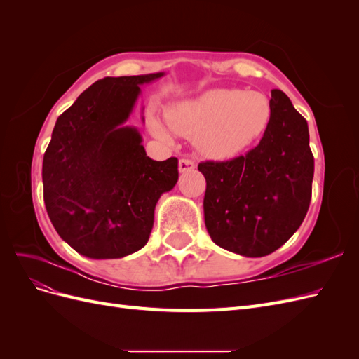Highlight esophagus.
Wrapping results in <instances>:
<instances>
[{"mask_svg": "<svg viewBox=\"0 0 359 359\" xmlns=\"http://www.w3.org/2000/svg\"><path fill=\"white\" fill-rule=\"evenodd\" d=\"M196 168V161L191 158H181L178 163V169L180 172H189Z\"/></svg>", "mask_w": 359, "mask_h": 359, "instance_id": "34e87169", "label": "esophagus"}]
</instances>
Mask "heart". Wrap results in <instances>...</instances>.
<instances>
[{
	"label": "heart",
	"instance_id": "obj_1",
	"mask_svg": "<svg viewBox=\"0 0 359 359\" xmlns=\"http://www.w3.org/2000/svg\"><path fill=\"white\" fill-rule=\"evenodd\" d=\"M166 116L177 133L198 137L203 153L231 157L265 132L271 119V103L259 91L210 90L172 104ZM153 133L163 140L170 139L158 121L153 123Z\"/></svg>",
	"mask_w": 359,
	"mask_h": 359
}]
</instances>
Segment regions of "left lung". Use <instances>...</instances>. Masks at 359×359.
I'll use <instances>...</instances> for the list:
<instances>
[{
	"label": "left lung",
	"instance_id": "8db88e82",
	"mask_svg": "<svg viewBox=\"0 0 359 359\" xmlns=\"http://www.w3.org/2000/svg\"><path fill=\"white\" fill-rule=\"evenodd\" d=\"M257 147L226 161H202L205 226L222 248L247 257L276 252L306 217L314 173L309 126L280 90Z\"/></svg>",
	"mask_w": 359,
	"mask_h": 359
}]
</instances>
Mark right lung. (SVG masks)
<instances>
[{
  "label": "right lung",
  "mask_w": 359,
  "mask_h": 359,
  "mask_svg": "<svg viewBox=\"0 0 359 359\" xmlns=\"http://www.w3.org/2000/svg\"><path fill=\"white\" fill-rule=\"evenodd\" d=\"M165 73L104 78L86 88L53 127L43 157V198L58 235L91 259H118L147 243L156 203L178 181V158H149L124 126L140 85Z\"/></svg>",
  "instance_id": "obj_1"
}]
</instances>
